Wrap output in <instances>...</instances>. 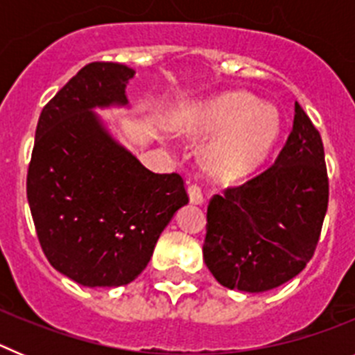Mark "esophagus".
<instances>
[{
  "mask_svg": "<svg viewBox=\"0 0 355 355\" xmlns=\"http://www.w3.org/2000/svg\"><path fill=\"white\" fill-rule=\"evenodd\" d=\"M188 196H190V200L193 205H202L205 202V196H202V190L197 183L188 184Z\"/></svg>",
  "mask_w": 355,
  "mask_h": 355,
  "instance_id": "esophagus-1",
  "label": "esophagus"
}]
</instances>
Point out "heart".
Returning <instances> with one entry per match:
<instances>
[{"label":"heart","mask_w":355,"mask_h":355,"mask_svg":"<svg viewBox=\"0 0 355 355\" xmlns=\"http://www.w3.org/2000/svg\"><path fill=\"white\" fill-rule=\"evenodd\" d=\"M281 128L279 112L249 94L222 96L199 115L197 130L222 135L208 150V165L222 175L240 174L261 162Z\"/></svg>","instance_id":"1"}]
</instances>
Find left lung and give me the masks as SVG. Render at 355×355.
<instances>
[{"label":"left lung","mask_w":355,"mask_h":355,"mask_svg":"<svg viewBox=\"0 0 355 355\" xmlns=\"http://www.w3.org/2000/svg\"><path fill=\"white\" fill-rule=\"evenodd\" d=\"M329 205L324 142L299 103L288 140L261 174L211 197L206 266L231 290H272L313 258Z\"/></svg>","instance_id":"1"}]
</instances>
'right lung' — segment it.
Returning <instances> with one entry per match:
<instances>
[{
  "label": "right lung",
  "instance_id": "add662e5",
  "mask_svg": "<svg viewBox=\"0 0 355 355\" xmlns=\"http://www.w3.org/2000/svg\"><path fill=\"white\" fill-rule=\"evenodd\" d=\"M133 69L92 62L40 112L26 196L48 261L81 286H124L142 274L165 225L188 202L183 175L155 174L90 112L126 105Z\"/></svg>",
  "mask_w": 355,
  "mask_h": 355
}]
</instances>
